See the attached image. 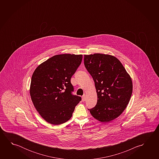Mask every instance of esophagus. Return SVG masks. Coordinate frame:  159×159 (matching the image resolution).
Segmentation results:
<instances>
[{
    "instance_id": "esophagus-1",
    "label": "esophagus",
    "mask_w": 159,
    "mask_h": 159,
    "mask_svg": "<svg viewBox=\"0 0 159 159\" xmlns=\"http://www.w3.org/2000/svg\"><path fill=\"white\" fill-rule=\"evenodd\" d=\"M85 100H86V96L84 95L82 96V101H83V102H85Z\"/></svg>"
}]
</instances>
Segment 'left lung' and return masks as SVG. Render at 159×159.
<instances>
[{"label": "left lung", "instance_id": "1", "mask_svg": "<svg viewBox=\"0 0 159 159\" xmlns=\"http://www.w3.org/2000/svg\"><path fill=\"white\" fill-rule=\"evenodd\" d=\"M84 65L94 80L98 95L96 106L88 109L90 114L100 122L114 120L126 109L132 95L130 75L110 55H84Z\"/></svg>", "mask_w": 159, "mask_h": 159}]
</instances>
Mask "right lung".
<instances>
[{
	"instance_id": "obj_1",
	"label": "right lung",
	"mask_w": 159,
	"mask_h": 159,
	"mask_svg": "<svg viewBox=\"0 0 159 159\" xmlns=\"http://www.w3.org/2000/svg\"><path fill=\"white\" fill-rule=\"evenodd\" d=\"M83 55H57L37 67L31 77L30 95L34 106L47 122L60 125L70 119L81 100L73 95L71 76L80 65Z\"/></svg>"
}]
</instances>
